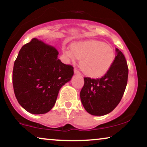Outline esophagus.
<instances>
[{"mask_svg":"<svg viewBox=\"0 0 147 147\" xmlns=\"http://www.w3.org/2000/svg\"><path fill=\"white\" fill-rule=\"evenodd\" d=\"M74 74H80V71L77 69H74Z\"/></svg>","mask_w":147,"mask_h":147,"instance_id":"1","label":"esophagus"}]
</instances>
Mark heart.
I'll return each mask as SVG.
<instances>
[{
	"label": "heart",
	"mask_w": 147,
	"mask_h": 147,
	"mask_svg": "<svg viewBox=\"0 0 147 147\" xmlns=\"http://www.w3.org/2000/svg\"><path fill=\"white\" fill-rule=\"evenodd\" d=\"M70 61L81 59L80 68L86 76L92 78H101L111 68L115 53L111 46L98 41H87L74 43L71 49L65 51Z\"/></svg>",
	"instance_id": "obj_1"
}]
</instances>
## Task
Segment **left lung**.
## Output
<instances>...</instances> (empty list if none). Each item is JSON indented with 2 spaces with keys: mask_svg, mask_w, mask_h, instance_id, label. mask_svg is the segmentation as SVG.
Segmentation results:
<instances>
[{
  "mask_svg": "<svg viewBox=\"0 0 147 147\" xmlns=\"http://www.w3.org/2000/svg\"><path fill=\"white\" fill-rule=\"evenodd\" d=\"M125 57L116 48L115 59L106 75L98 79L84 78L80 99L85 110L94 116L111 112L121 100L128 81Z\"/></svg>",
  "mask_w": 147,
  "mask_h": 147,
  "instance_id": "8db88e82",
  "label": "left lung"
}]
</instances>
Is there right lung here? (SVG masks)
<instances>
[{
  "mask_svg": "<svg viewBox=\"0 0 147 147\" xmlns=\"http://www.w3.org/2000/svg\"><path fill=\"white\" fill-rule=\"evenodd\" d=\"M58 54L55 47L37 38L19 51L13 67L14 92L20 105L29 113L51 110L59 90L74 75V67L62 63Z\"/></svg>",
  "mask_w": 147,
  "mask_h": 147,
  "instance_id": "right-lung-1",
  "label": "right lung"
}]
</instances>
